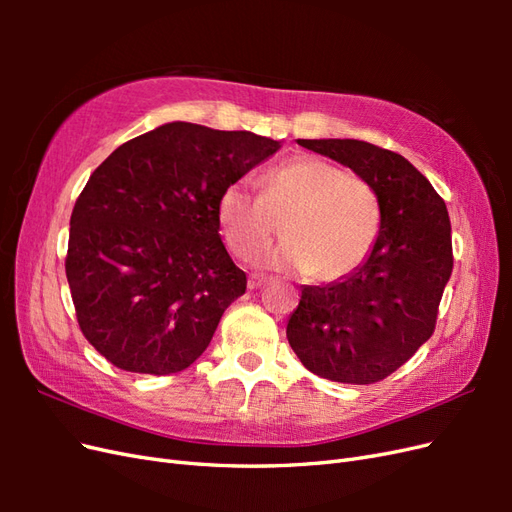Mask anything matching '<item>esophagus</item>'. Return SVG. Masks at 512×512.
Masks as SVG:
<instances>
[{
  "label": "esophagus",
  "mask_w": 512,
  "mask_h": 512,
  "mask_svg": "<svg viewBox=\"0 0 512 512\" xmlns=\"http://www.w3.org/2000/svg\"><path fill=\"white\" fill-rule=\"evenodd\" d=\"M267 280H265V277H262V275H252L250 277V280H247V288H250V290H256V288H260L262 284H265Z\"/></svg>",
  "instance_id": "obj_1"
}]
</instances>
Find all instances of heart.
I'll return each instance as SVG.
<instances>
[{
  "label": "heart",
  "mask_w": 512,
  "mask_h": 512,
  "mask_svg": "<svg viewBox=\"0 0 512 512\" xmlns=\"http://www.w3.org/2000/svg\"><path fill=\"white\" fill-rule=\"evenodd\" d=\"M218 224L228 250L247 260L284 226L286 239L260 258L277 271H314L335 282L359 269L376 243L380 205L371 185L322 158L277 164L262 177V192L247 179L224 188Z\"/></svg>",
  "instance_id": "heart-1"
}]
</instances>
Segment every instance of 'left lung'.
<instances>
[{"instance_id":"8db88e82","label":"left lung","mask_w":512,"mask_h":512,"mask_svg":"<svg viewBox=\"0 0 512 512\" xmlns=\"http://www.w3.org/2000/svg\"><path fill=\"white\" fill-rule=\"evenodd\" d=\"M374 188L380 230L363 265L342 280L303 286L286 337L312 374L374 384L391 376L436 329L453 271L451 220L440 194L395 151L354 138H299Z\"/></svg>"}]
</instances>
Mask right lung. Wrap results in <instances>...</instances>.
<instances>
[{"instance_id":"1","label":"right lung","mask_w":512,"mask_h":512,"mask_svg":"<svg viewBox=\"0 0 512 512\" xmlns=\"http://www.w3.org/2000/svg\"><path fill=\"white\" fill-rule=\"evenodd\" d=\"M280 147L173 121L94 170L72 209L66 275L79 327L106 361L166 376L207 350L247 286L220 237L218 198Z\"/></svg>"}]
</instances>
